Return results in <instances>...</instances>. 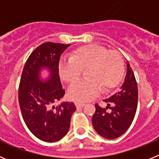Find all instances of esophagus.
<instances>
[{
    "label": "esophagus",
    "instance_id": "34e87169",
    "mask_svg": "<svg viewBox=\"0 0 159 159\" xmlns=\"http://www.w3.org/2000/svg\"><path fill=\"white\" fill-rule=\"evenodd\" d=\"M85 103H81V102H75V106L77 108H81V107H83L85 106Z\"/></svg>",
    "mask_w": 159,
    "mask_h": 159
}]
</instances>
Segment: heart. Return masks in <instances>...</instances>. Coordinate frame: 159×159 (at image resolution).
I'll return each mask as SVG.
<instances>
[{"mask_svg":"<svg viewBox=\"0 0 159 159\" xmlns=\"http://www.w3.org/2000/svg\"><path fill=\"white\" fill-rule=\"evenodd\" d=\"M124 69V59L118 51H108L106 47L90 44L76 49L69 60L61 61L59 74L63 81L70 84L86 70L87 78L76 81L68 90L72 100L82 102L96 97L101 89L107 93L117 87Z\"/></svg>","mask_w":159,"mask_h":159,"instance_id":"b5f03b06","label":"heart"}]
</instances>
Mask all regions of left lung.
I'll list each match as a JSON object with an SVG mask.
<instances>
[{
	"mask_svg": "<svg viewBox=\"0 0 159 159\" xmlns=\"http://www.w3.org/2000/svg\"><path fill=\"white\" fill-rule=\"evenodd\" d=\"M106 108L95 104L93 126L102 137L114 139L123 134L130 126L138 107V85L133 70L127 63L125 81L118 93L105 99Z\"/></svg>",
	"mask_w": 159,
	"mask_h": 159,
	"instance_id": "obj_1",
	"label": "left lung"
}]
</instances>
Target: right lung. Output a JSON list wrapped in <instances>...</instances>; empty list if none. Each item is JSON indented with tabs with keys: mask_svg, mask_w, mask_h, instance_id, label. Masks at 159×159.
Listing matches in <instances>:
<instances>
[{
	"mask_svg": "<svg viewBox=\"0 0 159 159\" xmlns=\"http://www.w3.org/2000/svg\"><path fill=\"white\" fill-rule=\"evenodd\" d=\"M70 45L54 42L41 44L30 55L20 77L18 101L22 118L30 132L46 143H54L64 137L76 110L74 102L54 106L66 93L59 76V61ZM43 67L51 72L46 83H41L38 76Z\"/></svg>",
	"mask_w": 159,
	"mask_h": 159,
	"instance_id": "1",
	"label": "right lung"
}]
</instances>
